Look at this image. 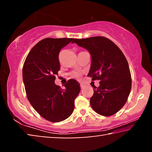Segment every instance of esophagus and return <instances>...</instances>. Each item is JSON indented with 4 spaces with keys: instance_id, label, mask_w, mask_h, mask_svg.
I'll return each mask as SVG.
<instances>
[{
    "instance_id": "34e87169",
    "label": "esophagus",
    "mask_w": 152,
    "mask_h": 152,
    "mask_svg": "<svg viewBox=\"0 0 152 152\" xmlns=\"http://www.w3.org/2000/svg\"><path fill=\"white\" fill-rule=\"evenodd\" d=\"M84 87H85V85H84V84L81 83V84H80V88H84Z\"/></svg>"
}]
</instances>
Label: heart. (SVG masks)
Listing matches in <instances>:
<instances>
[{"label":"heart","instance_id":"1","mask_svg":"<svg viewBox=\"0 0 152 152\" xmlns=\"http://www.w3.org/2000/svg\"><path fill=\"white\" fill-rule=\"evenodd\" d=\"M71 76L72 77H73V78H80V74L78 72H73L71 73Z\"/></svg>","mask_w":152,"mask_h":152}]
</instances>
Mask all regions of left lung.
<instances>
[{"label":"left lung","instance_id":"left-lung-1","mask_svg":"<svg viewBox=\"0 0 152 152\" xmlns=\"http://www.w3.org/2000/svg\"><path fill=\"white\" fill-rule=\"evenodd\" d=\"M75 43L88 51L91 57L88 76L100 80L94 86L90 102L95 112L103 116L115 114L127 102L132 76L127 60L121 50L112 41L104 37L74 39Z\"/></svg>","mask_w":152,"mask_h":152}]
</instances>
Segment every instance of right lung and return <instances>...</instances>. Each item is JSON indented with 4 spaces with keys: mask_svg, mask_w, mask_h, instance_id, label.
<instances>
[{
    "mask_svg": "<svg viewBox=\"0 0 152 152\" xmlns=\"http://www.w3.org/2000/svg\"><path fill=\"white\" fill-rule=\"evenodd\" d=\"M73 38H46L38 42L27 55L23 68V80L27 99L42 117L51 122H60L72 115L74 100L80 86L70 79L61 89L55 84L60 69L59 53Z\"/></svg>",
    "mask_w": 152,
    "mask_h": 152,
    "instance_id": "add662e5",
    "label": "right lung"
}]
</instances>
